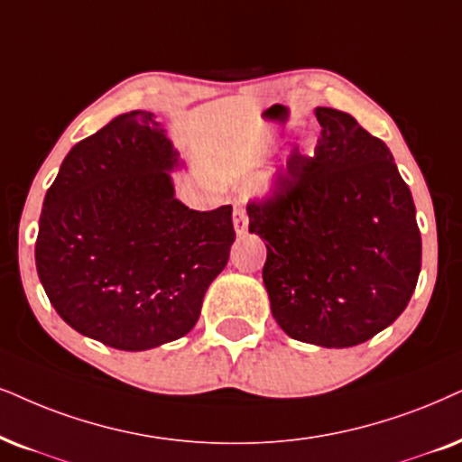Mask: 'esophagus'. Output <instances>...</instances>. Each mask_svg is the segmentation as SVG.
Returning a JSON list of instances; mask_svg holds the SVG:
<instances>
[{
  "label": "esophagus",
  "mask_w": 462,
  "mask_h": 462,
  "mask_svg": "<svg viewBox=\"0 0 462 462\" xmlns=\"http://www.w3.org/2000/svg\"><path fill=\"white\" fill-rule=\"evenodd\" d=\"M247 224H249V217H247V211H245L243 204H235V230L238 236H243L245 232H247Z\"/></svg>",
  "instance_id": "34e87169"
}]
</instances>
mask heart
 Returning <instances> with one entry per match:
<instances>
[{
	"label": "heart",
	"mask_w": 462,
	"mask_h": 462,
	"mask_svg": "<svg viewBox=\"0 0 462 462\" xmlns=\"http://www.w3.org/2000/svg\"><path fill=\"white\" fill-rule=\"evenodd\" d=\"M262 188H268V180H262Z\"/></svg>",
	"instance_id": "heart-1"
}]
</instances>
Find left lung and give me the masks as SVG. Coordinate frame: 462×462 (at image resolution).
Returning <instances> with one entry per match:
<instances>
[{"mask_svg": "<svg viewBox=\"0 0 462 462\" xmlns=\"http://www.w3.org/2000/svg\"><path fill=\"white\" fill-rule=\"evenodd\" d=\"M313 155H290L273 194L247 204L249 232L266 241L262 268L285 335L352 347L405 311L422 266L411 191L383 140L352 115L315 108Z\"/></svg>", "mask_w": 462, "mask_h": 462, "instance_id": "1", "label": "left lung"}]
</instances>
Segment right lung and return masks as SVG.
<instances>
[{"instance_id":"right-lung-1","label":"right lung","mask_w":462,"mask_h":462,"mask_svg":"<svg viewBox=\"0 0 462 462\" xmlns=\"http://www.w3.org/2000/svg\"><path fill=\"white\" fill-rule=\"evenodd\" d=\"M179 153L155 115L132 110L76 143L46 191L36 266L63 322L104 346L143 352L200 318L236 232L232 207L174 198Z\"/></svg>"}]
</instances>
